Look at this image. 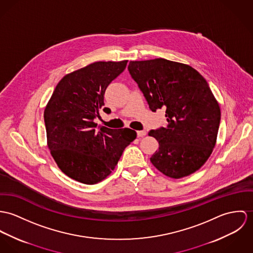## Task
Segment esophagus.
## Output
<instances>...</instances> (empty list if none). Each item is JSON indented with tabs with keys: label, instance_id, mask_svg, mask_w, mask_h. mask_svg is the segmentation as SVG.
I'll list each match as a JSON object with an SVG mask.
<instances>
[{
	"label": "esophagus",
	"instance_id": "obj_1",
	"mask_svg": "<svg viewBox=\"0 0 253 253\" xmlns=\"http://www.w3.org/2000/svg\"><path fill=\"white\" fill-rule=\"evenodd\" d=\"M137 135H138V137H139V138H141V137H144V136L146 135V132H145L144 130H142V131H138V132H137Z\"/></svg>",
	"mask_w": 253,
	"mask_h": 253
}]
</instances>
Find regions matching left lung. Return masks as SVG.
Masks as SVG:
<instances>
[{
  "mask_svg": "<svg viewBox=\"0 0 253 253\" xmlns=\"http://www.w3.org/2000/svg\"><path fill=\"white\" fill-rule=\"evenodd\" d=\"M128 70L149 109H166L167 126L148 133L159 142L151 163L172 178L195 172L211 156L220 123L207 81L189 65L163 58L131 61Z\"/></svg>",
  "mask_w": 253,
  "mask_h": 253,
  "instance_id": "1",
  "label": "left lung"
}]
</instances>
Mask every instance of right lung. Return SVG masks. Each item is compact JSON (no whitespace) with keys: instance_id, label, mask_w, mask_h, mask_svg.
<instances>
[{"instance_id":"1","label":"right lung","mask_w":253,"mask_h":253,"mask_svg":"<svg viewBox=\"0 0 253 253\" xmlns=\"http://www.w3.org/2000/svg\"><path fill=\"white\" fill-rule=\"evenodd\" d=\"M128 60L95 62L66 75L44 109L47 145L59 169L84 184L105 179L117 165L136 131L99 126L94 119L105 106L107 87ZM105 113H111L109 108Z\"/></svg>"}]
</instances>
